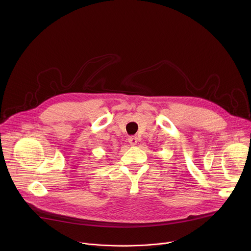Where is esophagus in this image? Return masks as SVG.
Wrapping results in <instances>:
<instances>
[{
  "label": "esophagus",
  "instance_id": "1",
  "mask_svg": "<svg viewBox=\"0 0 251 251\" xmlns=\"http://www.w3.org/2000/svg\"><path fill=\"white\" fill-rule=\"evenodd\" d=\"M128 142L130 143V145L134 146V145H136V144H137L138 139H137V137H134V136H132V137H130V138L128 139Z\"/></svg>",
  "mask_w": 251,
  "mask_h": 251
}]
</instances>
